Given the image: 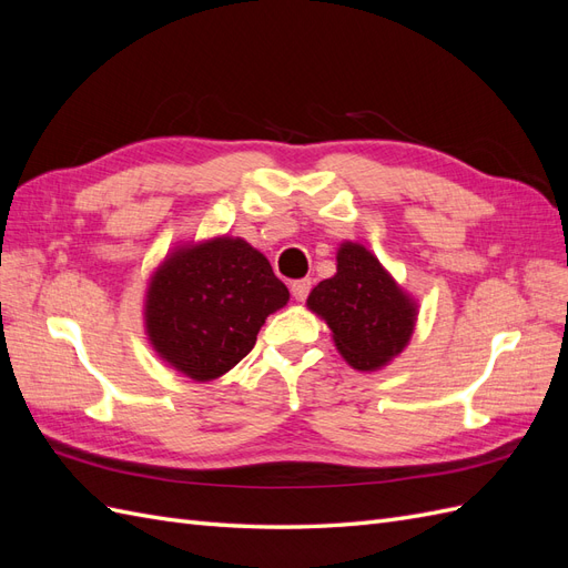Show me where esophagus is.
Here are the masks:
<instances>
[{
  "instance_id": "34e87169",
  "label": "esophagus",
  "mask_w": 568,
  "mask_h": 568,
  "mask_svg": "<svg viewBox=\"0 0 568 568\" xmlns=\"http://www.w3.org/2000/svg\"><path fill=\"white\" fill-rule=\"evenodd\" d=\"M307 294H311V280L291 282V296H294L296 301H305Z\"/></svg>"
}]
</instances>
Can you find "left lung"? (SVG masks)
Masks as SVG:
<instances>
[{
	"instance_id": "obj_1",
	"label": "left lung",
	"mask_w": 568,
	"mask_h": 568,
	"mask_svg": "<svg viewBox=\"0 0 568 568\" xmlns=\"http://www.w3.org/2000/svg\"><path fill=\"white\" fill-rule=\"evenodd\" d=\"M305 305L329 326L336 351L357 372H376L398 357L419 315L417 298L357 242L338 246L336 274L320 282Z\"/></svg>"
}]
</instances>
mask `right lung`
Returning a JSON list of instances; mask_svg holds the SVG:
<instances>
[{"instance_id":"add662e5","label":"right lung","mask_w":568,"mask_h":568,"mask_svg":"<svg viewBox=\"0 0 568 568\" xmlns=\"http://www.w3.org/2000/svg\"><path fill=\"white\" fill-rule=\"evenodd\" d=\"M288 303L267 257L242 236L178 244L153 267L144 334L168 367L199 384L227 374L255 346L265 320Z\"/></svg>"}]
</instances>
